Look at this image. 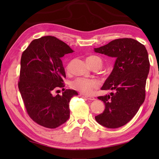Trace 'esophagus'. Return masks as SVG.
Masks as SVG:
<instances>
[{"instance_id": "esophagus-1", "label": "esophagus", "mask_w": 159, "mask_h": 159, "mask_svg": "<svg viewBox=\"0 0 159 159\" xmlns=\"http://www.w3.org/2000/svg\"><path fill=\"white\" fill-rule=\"evenodd\" d=\"M84 98H85L87 100H95V98L92 97V96H83Z\"/></svg>"}]
</instances>
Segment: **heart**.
Instances as JSON below:
<instances>
[{"label":"heart","instance_id":"heart-1","mask_svg":"<svg viewBox=\"0 0 159 159\" xmlns=\"http://www.w3.org/2000/svg\"><path fill=\"white\" fill-rule=\"evenodd\" d=\"M86 61L89 64L94 62H98L102 66V61H101L100 58L97 56H90L87 57ZM70 86L72 89L78 91V92L81 93L85 94V95H91L93 93V91L98 88V83L94 80L79 78V79L73 80L71 83Z\"/></svg>","mask_w":159,"mask_h":159}]
</instances>
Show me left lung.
Masks as SVG:
<instances>
[{"label":"left lung","instance_id":"obj_1","mask_svg":"<svg viewBox=\"0 0 159 159\" xmlns=\"http://www.w3.org/2000/svg\"><path fill=\"white\" fill-rule=\"evenodd\" d=\"M94 52L116 59L112 72L101 87L115 92L98 97L105 109L95 119L104 127H121L132 120L144 102L150 70L148 51L137 40L122 38L94 48Z\"/></svg>","mask_w":159,"mask_h":159}]
</instances>
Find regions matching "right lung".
I'll return each mask as SVG.
<instances>
[{"label": "right lung", "mask_w": 159, "mask_h": 159, "mask_svg": "<svg viewBox=\"0 0 159 159\" xmlns=\"http://www.w3.org/2000/svg\"><path fill=\"white\" fill-rule=\"evenodd\" d=\"M73 52L55 37L43 36L33 40L22 55L18 88L29 116L43 127L57 128L70 117V101L77 92L66 89L61 96L52 92L64 87L61 58Z\"/></svg>", "instance_id": "1"}]
</instances>
